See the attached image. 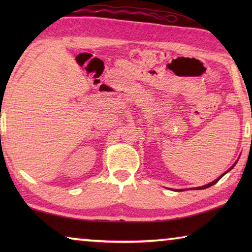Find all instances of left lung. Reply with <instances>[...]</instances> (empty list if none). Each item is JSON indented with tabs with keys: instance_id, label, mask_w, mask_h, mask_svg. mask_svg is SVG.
Returning <instances> with one entry per match:
<instances>
[{
	"instance_id": "left-lung-1",
	"label": "left lung",
	"mask_w": 252,
	"mask_h": 252,
	"mask_svg": "<svg viewBox=\"0 0 252 252\" xmlns=\"http://www.w3.org/2000/svg\"><path fill=\"white\" fill-rule=\"evenodd\" d=\"M251 138H252V136H251ZM236 163H237V162H236ZM236 163H234V164L232 165V167H231V168H230V169L228 170V171H227V172H229V171H230V170H231V169H232V168L234 167V165H236ZM227 172H224V173L222 174V176H220V177H219L218 179H216V180H215V181H212V182H210V183H208V185H206V186H202V187H198V188H195V189H197V190H200V189H206V188H209V187H211V186H213V185H216V183H217V182H218V181L220 180V179H221V178H222V177L224 176V174H225V173H227Z\"/></svg>"
}]
</instances>
